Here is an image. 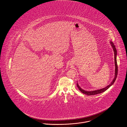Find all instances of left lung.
Masks as SVG:
<instances>
[{
  "label": "left lung",
  "instance_id": "8db88e82",
  "mask_svg": "<svg viewBox=\"0 0 127 127\" xmlns=\"http://www.w3.org/2000/svg\"><path fill=\"white\" fill-rule=\"evenodd\" d=\"M110 44L112 46V47L113 48V49L114 50V59H115V77L114 79L113 80L112 82H111V83L108 85V86H106L105 87H104L103 89H101L97 90H95V91H85L84 90L82 89L80 86L79 85L78 82L77 83V86L78 87V88H79V90L85 95H97L98 94H100L102 93H103L104 91H105L106 90L108 89L111 86H112L113 84V83L115 82L117 77V75H118V65H117V51L116 50V48L114 44H113V43L112 41H110Z\"/></svg>",
  "mask_w": 127,
  "mask_h": 127
}]
</instances>
